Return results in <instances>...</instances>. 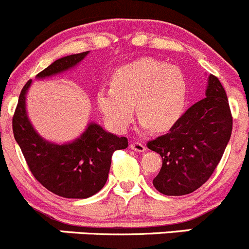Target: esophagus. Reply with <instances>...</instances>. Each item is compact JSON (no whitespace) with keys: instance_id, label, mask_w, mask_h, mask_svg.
I'll return each mask as SVG.
<instances>
[{"instance_id":"1","label":"esophagus","mask_w":249,"mask_h":249,"mask_svg":"<svg viewBox=\"0 0 249 249\" xmlns=\"http://www.w3.org/2000/svg\"><path fill=\"white\" fill-rule=\"evenodd\" d=\"M129 147L132 150H134V151H138V152H144L145 149H146V147L144 146V144H142L140 142H130Z\"/></svg>"}]
</instances>
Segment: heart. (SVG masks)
Returning <instances> with one entry per match:
<instances>
[{
    "mask_svg": "<svg viewBox=\"0 0 249 249\" xmlns=\"http://www.w3.org/2000/svg\"><path fill=\"white\" fill-rule=\"evenodd\" d=\"M186 80L180 69L154 58L122 66L110 87L98 92L99 110L110 124L124 132L138 117L155 132H164L180 120L186 105Z\"/></svg>",
    "mask_w": 249,
    "mask_h": 249,
    "instance_id": "b5f03b06",
    "label": "heart"
}]
</instances>
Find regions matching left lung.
<instances>
[{"label": "left lung", "mask_w": 249, "mask_h": 249, "mask_svg": "<svg viewBox=\"0 0 249 249\" xmlns=\"http://www.w3.org/2000/svg\"><path fill=\"white\" fill-rule=\"evenodd\" d=\"M232 132V115L218 77L209 75L206 98L189 107L167 134L146 146L162 157L154 178L157 191L167 196L194 193L211 178Z\"/></svg>", "instance_id": "obj_1"}]
</instances>
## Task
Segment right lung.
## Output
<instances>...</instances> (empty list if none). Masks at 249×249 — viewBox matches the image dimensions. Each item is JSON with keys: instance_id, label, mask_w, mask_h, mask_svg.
Instances as JSON below:
<instances>
[{"instance_id": "1", "label": "right lung", "mask_w": 249, "mask_h": 249, "mask_svg": "<svg viewBox=\"0 0 249 249\" xmlns=\"http://www.w3.org/2000/svg\"><path fill=\"white\" fill-rule=\"evenodd\" d=\"M88 52L64 56L52 63L37 77L61 72L80 63ZM31 80L19 95L12 125L29 169L47 190L66 198H87L102 190L109 176L111 157L116 150L125 149V137L107 133L92 124L71 144L56 145L46 142L35 132L26 116L25 94Z\"/></svg>"}]
</instances>
